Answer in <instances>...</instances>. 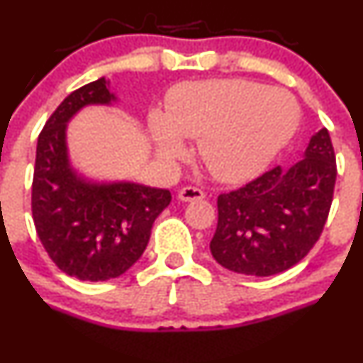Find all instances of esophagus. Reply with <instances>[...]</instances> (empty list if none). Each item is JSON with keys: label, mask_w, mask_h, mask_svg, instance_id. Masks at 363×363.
I'll return each mask as SVG.
<instances>
[{"label": "esophagus", "mask_w": 363, "mask_h": 363, "mask_svg": "<svg viewBox=\"0 0 363 363\" xmlns=\"http://www.w3.org/2000/svg\"><path fill=\"white\" fill-rule=\"evenodd\" d=\"M178 197L182 201H199L206 197V194L201 189H196V186H183V189L178 192Z\"/></svg>", "instance_id": "34e87169"}]
</instances>
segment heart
<instances>
[{
  "label": "heart",
  "instance_id": "obj_1",
  "mask_svg": "<svg viewBox=\"0 0 363 363\" xmlns=\"http://www.w3.org/2000/svg\"><path fill=\"white\" fill-rule=\"evenodd\" d=\"M300 123L291 93L243 79L180 84L169 93L166 114L152 113L150 128L164 162L185 159L182 139H199L197 152L220 182L256 177L284 148Z\"/></svg>",
  "mask_w": 363,
  "mask_h": 363
}]
</instances>
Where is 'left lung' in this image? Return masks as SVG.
<instances>
[{"label": "left lung", "instance_id": "1", "mask_svg": "<svg viewBox=\"0 0 363 363\" xmlns=\"http://www.w3.org/2000/svg\"><path fill=\"white\" fill-rule=\"evenodd\" d=\"M337 162L326 128L311 138L302 160L275 166L217 197L211 256L228 270L268 275L289 270L321 236L335 189Z\"/></svg>", "mask_w": 363, "mask_h": 363}]
</instances>
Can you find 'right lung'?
I'll use <instances>...</instances> for the list:
<instances>
[{
  "label": "right lung",
  "mask_w": 363,
  "mask_h": 363,
  "mask_svg": "<svg viewBox=\"0 0 363 363\" xmlns=\"http://www.w3.org/2000/svg\"><path fill=\"white\" fill-rule=\"evenodd\" d=\"M114 96L104 77L72 91L38 135L31 213L52 263L79 281H109L123 275L145 252L152 228L171 203V192L138 183L93 185L68 166L67 121L88 104Z\"/></svg>",
  "instance_id": "add662e5"
}]
</instances>
